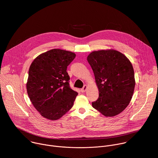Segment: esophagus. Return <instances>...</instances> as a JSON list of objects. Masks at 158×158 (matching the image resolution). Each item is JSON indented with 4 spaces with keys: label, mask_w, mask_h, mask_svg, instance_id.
I'll return each instance as SVG.
<instances>
[{
    "label": "esophagus",
    "mask_w": 158,
    "mask_h": 158,
    "mask_svg": "<svg viewBox=\"0 0 158 158\" xmlns=\"http://www.w3.org/2000/svg\"><path fill=\"white\" fill-rule=\"evenodd\" d=\"M87 85H85L82 89H81V92L82 93H84V92H85L86 91V90H87Z\"/></svg>",
    "instance_id": "esophagus-1"
}]
</instances>
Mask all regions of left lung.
<instances>
[{
	"label": "left lung",
	"instance_id": "left-lung-1",
	"mask_svg": "<svg viewBox=\"0 0 158 158\" xmlns=\"http://www.w3.org/2000/svg\"><path fill=\"white\" fill-rule=\"evenodd\" d=\"M99 90L93 107L106 117L118 115L129 105L135 87L134 72L128 58L121 52L95 51L87 56Z\"/></svg>",
	"mask_w": 158,
	"mask_h": 158
}]
</instances>
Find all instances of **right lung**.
<instances>
[{"label": "right lung", "mask_w": 158, "mask_h": 158, "mask_svg": "<svg viewBox=\"0 0 158 158\" xmlns=\"http://www.w3.org/2000/svg\"><path fill=\"white\" fill-rule=\"evenodd\" d=\"M75 57L73 52L54 49L39 55L32 61L27 92L42 117L57 120L72 108L78 93L71 89L66 71Z\"/></svg>", "instance_id": "add662e5"}]
</instances>
